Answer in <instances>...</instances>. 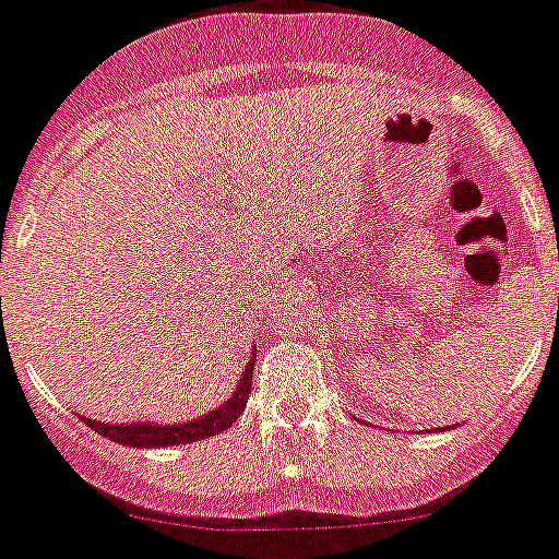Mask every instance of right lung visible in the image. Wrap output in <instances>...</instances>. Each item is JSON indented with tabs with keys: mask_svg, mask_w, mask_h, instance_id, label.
<instances>
[{
	"mask_svg": "<svg viewBox=\"0 0 559 559\" xmlns=\"http://www.w3.org/2000/svg\"><path fill=\"white\" fill-rule=\"evenodd\" d=\"M253 364H255V350L248 358V367H245L242 380H239L237 391L231 394V400H226L223 405H217L212 414H203L198 419L185 421V425H154V421H132V425H107V421L87 419L91 430L102 432L104 438L115 441V444L123 447H140V450H156V447H176V444H190V441H201V438L217 436L226 427H231L239 419V414L245 411L250 394V380H253Z\"/></svg>",
	"mask_w": 559,
	"mask_h": 559,
	"instance_id": "add662e5",
	"label": "right lung"
}]
</instances>
